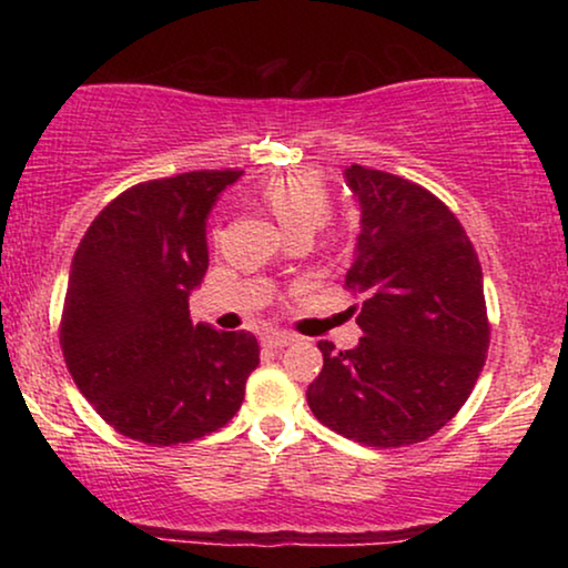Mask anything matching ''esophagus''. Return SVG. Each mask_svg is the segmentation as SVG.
I'll use <instances>...</instances> for the list:
<instances>
[{"label":"esophagus","instance_id":"esophagus-1","mask_svg":"<svg viewBox=\"0 0 568 568\" xmlns=\"http://www.w3.org/2000/svg\"><path fill=\"white\" fill-rule=\"evenodd\" d=\"M292 341H294V336H292V333H286V331H266V333H263V346H268V348H282L286 344H292Z\"/></svg>","mask_w":568,"mask_h":568}]
</instances>
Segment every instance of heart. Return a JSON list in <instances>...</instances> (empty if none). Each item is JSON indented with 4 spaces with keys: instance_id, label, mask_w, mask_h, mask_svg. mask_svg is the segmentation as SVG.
Returning a JSON list of instances; mask_svg holds the SVG:
<instances>
[{
    "instance_id": "heart-1",
    "label": "heart",
    "mask_w": 568,
    "mask_h": 568,
    "mask_svg": "<svg viewBox=\"0 0 568 568\" xmlns=\"http://www.w3.org/2000/svg\"><path fill=\"white\" fill-rule=\"evenodd\" d=\"M258 196L286 235H313L331 216V193L317 173H290L268 178Z\"/></svg>"
}]
</instances>
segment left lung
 Returning <instances> with one entry per match:
<instances>
[{"label":"left lung","mask_w":568,"mask_h":568,"mask_svg":"<svg viewBox=\"0 0 568 568\" xmlns=\"http://www.w3.org/2000/svg\"><path fill=\"white\" fill-rule=\"evenodd\" d=\"M346 185L362 230L346 286L362 292L348 352L321 341L307 406L328 429L367 447L437 434L476 385L488 352L484 274L457 216L406 178L352 165Z\"/></svg>","instance_id":"obj_1"}]
</instances>
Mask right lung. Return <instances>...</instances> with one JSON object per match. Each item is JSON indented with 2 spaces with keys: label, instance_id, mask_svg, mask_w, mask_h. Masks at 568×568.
Returning <instances> with one entry per match:
<instances>
[{
  "label": "right lung",
  "instance_id": "1",
  "mask_svg": "<svg viewBox=\"0 0 568 568\" xmlns=\"http://www.w3.org/2000/svg\"><path fill=\"white\" fill-rule=\"evenodd\" d=\"M243 170H193L115 196L69 268L61 352L77 387L123 437L152 447L201 439L240 410L258 367L245 331L191 323L209 268L206 220Z\"/></svg>",
  "mask_w": 568,
  "mask_h": 568
}]
</instances>
